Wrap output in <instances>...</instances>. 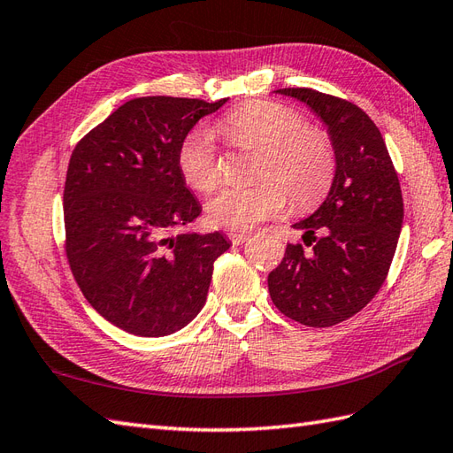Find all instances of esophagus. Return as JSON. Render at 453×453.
<instances>
[{
    "mask_svg": "<svg viewBox=\"0 0 453 453\" xmlns=\"http://www.w3.org/2000/svg\"><path fill=\"white\" fill-rule=\"evenodd\" d=\"M229 239H231V243L234 245H243L245 241L250 237L249 234H241V231H229Z\"/></svg>",
    "mask_w": 453,
    "mask_h": 453,
    "instance_id": "esophagus-1",
    "label": "esophagus"
}]
</instances>
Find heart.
Here are the masks:
<instances>
[{
  "mask_svg": "<svg viewBox=\"0 0 453 453\" xmlns=\"http://www.w3.org/2000/svg\"><path fill=\"white\" fill-rule=\"evenodd\" d=\"M222 129L239 149L258 152L257 183L224 187L208 198L210 224L250 229L283 212L289 195L297 206L320 203L335 175V149L330 134L309 127L296 108L280 102H249L229 111ZM177 165L188 187L210 191L219 181V157L208 127L188 131L177 150Z\"/></svg>",
  "mask_w": 453,
  "mask_h": 453,
  "instance_id": "1",
  "label": "heart"
}]
</instances>
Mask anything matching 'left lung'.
<instances>
[{"mask_svg": "<svg viewBox=\"0 0 453 453\" xmlns=\"http://www.w3.org/2000/svg\"><path fill=\"white\" fill-rule=\"evenodd\" d=\"M317 113L335 149V175L319 210L301 222L268 274L272 303L291 320L326 328L351 319L376 296L390 270L403 224L392 157L374 121L355 104L312 88H280Z\"/></svg>", "mask_w": 453, "mask_h": 453, "instance_id": "1", "label": "left lung"}]
</instances>
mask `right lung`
<instances>
[{
  "label": "right lung",
  "mask_w": 453,
  "mask_h": 453,
  "mask_svg": "<svg viewBox=\"0 0 453 453\" xmlns=\"http://www.w3.org/2000/svg\"><path fill=\"white\" fill-rule=\"evenodd\" d=\"M227 98L144 96L125 102L71 154L65 252L82 296L118 328L160 338L206 303L214 260L229 241L183 234L201 216L177 165L183 136Z\"/></svg>",
  "instance_id": "obj_1"
}]
</instances>
